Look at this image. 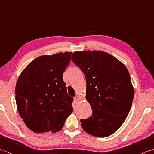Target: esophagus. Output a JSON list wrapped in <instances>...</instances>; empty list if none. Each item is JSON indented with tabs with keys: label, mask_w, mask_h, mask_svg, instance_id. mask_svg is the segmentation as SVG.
Listing matches in <instances>:
<instances>
[{
	"label": "esophagus",
	"mask_w": 154,
	"mask_h": 154,
	"mask_svg": "<svg viewBox=\"0 0 154 154\" xmlns=\"http://www.w3.org/2000/svg\"><path fill=\"white\" fill-rule=\"evenodd\" d=\"M79 99H80V98H79V97L78 96V95H76V96H75V97H74V100H75V101H79Z\"/></svg>",
	"instance_id": "obj_1"
}]
</instances>
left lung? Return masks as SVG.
Listing matches in <instances>:
<instances>
[{
	"label": "left lung",
	"mask_w": 154,
	"mask_h": 154,
	"mask_svg": "<svg viewBox=\"0 0 154 154\" xmlns=\"http://www.w3.org/2000/svg\"><path fill=\"white\" fill-rule=\"evenodd\" d=\"M71 60L85 76V97L93 109L92 116L81 120V126L93 136L112 135L125 121L134 96L128 70L102 51H75Z\"/></svg>",
	"instance_id": "obj_1"
}]
</instances>
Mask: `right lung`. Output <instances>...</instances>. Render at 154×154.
Wrapping results in <instances>:
<instances>
[{"mask_svg":"<svg viewBox=\"0 0 154 154\" xmlns=\"http://www.w3.org/2000/svg\"><path fill=\"white\" fill-rule=\"evenodd\" d=\"M72 52L44 55L29 63L15 88L16 106L29 129L35 133H55L73 112V98L67 94L63 75Z\"/></svg>","mask_w":154,"mask_h":154,"instance_id":"add662e5","label":"right lung"}]
</instances>
